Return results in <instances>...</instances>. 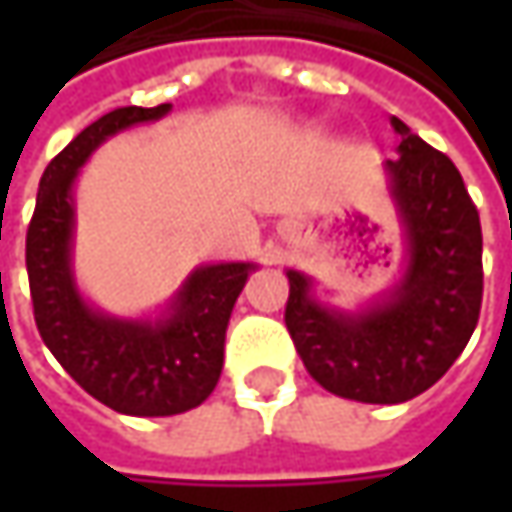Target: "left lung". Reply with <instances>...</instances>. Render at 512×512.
Segmentation results:
<instances>
[{
  "instance_id": "1",
  "label": "left lung",
  "mask_w": 512,
  "mask_h": 512,
  "mask_svg": "<svg viewBox=\"0 0 512 512\" xmlns=\"http://www.w3.org/2000/svg\"><path fill=\"white\" fill-rule=\"evenodd\" d=\"M399 159L384 162L404 239V267L387 293L353 307L325 305L316 282L287 270L285 325L307 373L333 396L402 404L442 379L482 310V225L456 165L402 119Z\"/></svg>"
}]
</instances>
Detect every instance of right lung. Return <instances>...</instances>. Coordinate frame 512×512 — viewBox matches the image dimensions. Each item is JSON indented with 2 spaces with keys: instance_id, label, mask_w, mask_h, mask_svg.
Returning a JSON list of instances; mask_svg holds the SVG:
<instances>
[{
  "instance_id": "1",
  "label": "right lung",
  "mask_w": 512,
  "mask_h": 512,
  "mask_svg": "<svg viewBox=\"0 0 512 512\" xmlns=\"http://www.w3.org/2000/svg\"><path fill=\"white\" fill-rule=\"evenodd\" d=\"M170 105L116 108L82 130L50 162L28 227L33 316L42 342L93 399L125 416H176L213 393L225 364L233 305L256 262L193 267L156 313L116 316L76 282V179L88 159L122 130L159 122Z\"/></svg>"
}]
</instances>
